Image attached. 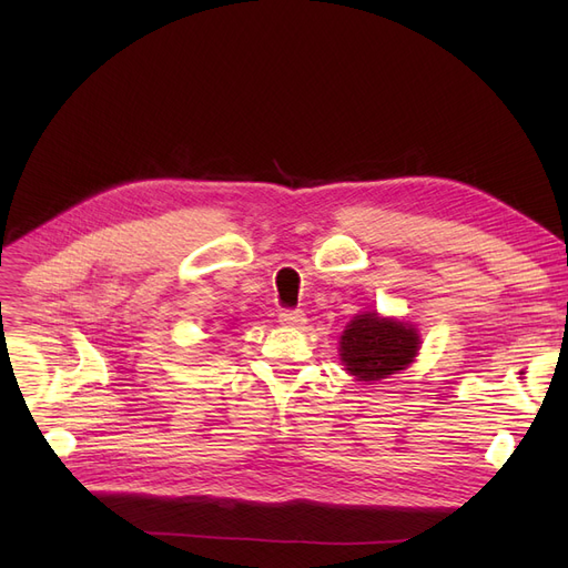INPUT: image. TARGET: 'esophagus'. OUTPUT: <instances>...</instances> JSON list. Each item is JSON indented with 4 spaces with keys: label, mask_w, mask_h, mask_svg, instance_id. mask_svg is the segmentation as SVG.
<instances>
[{
    "label": "esophagus",
    "mask_w": 568,
    "mask_h": 568,
    "mask_svg": "<svg viewBox=\"0 0 568 568\" xmlns=\"http://www.w3.org/2000/svg\"><path fill=\"white\" fill-rule=\"evenodd\" d=\"M278 322L285 326H302L306 322V315L300 308H285L278 313Z\"/></svg>",
    "instance_id": "esophagus-1"
}]
</instances>
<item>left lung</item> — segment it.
Returning <instances> with one entry per match:
<instances>
[{
    "label": "left lung",
    "instance_id": "left-lung-1",
    "mask_svg": "<svg viewBox=\"0 0 568 568\" xmlns=\"http://www.w3.org/2000/svg\"><path fill=\"white\" fill-rule=\"evenodd\" d=\"M419 349V334L403 322L377 313L356 315L341 336V359L364 382L389 377L412 364Z\"/></svg>",
    "mask_w": 568,
    "mask_h": 568
}]
</instances>
